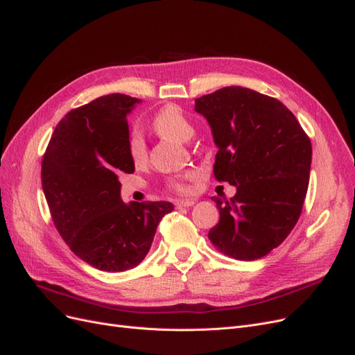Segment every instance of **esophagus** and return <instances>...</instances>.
I'll return each instance as SVG.
<instances>
[{"label": "esophagus", "instance_id": "obj_1", "mask_svg": "<svg viewBox=\"0 0 355 355\" xmlns=\"http://www.w3.org/2000/svg\"><path fill=\"white\" fill-rule=\"evenodd\" d=\"M196 202L194 200H178V202L175 203V206L178 207V209H181V207H190V206H193Z\"/></svg>", "mask_w": 355, "mask_h": 355}]
</instances>
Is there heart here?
<instances>
[{"label":"heart","instance_id":"1","mask_svg":"<svg viewBox=\"0 0 355 355\" xmlns=\"http://www.w3.org/2000/svg\"><path fill=\"white\" fill-rule=\"evenodd\" d=\"M152 128L162 136L173 137L182 142L191 139L194 133V128L189 117L182 113L178 105L168 104L153 116ZM128 153L135 164H142L146 159V142L145 137L139 130H133L128 137ZM193 174H186L182 177H175L169 181V189L180 194L190 193V186L187 180L191 178Z\"/></svg>","mask_w":355,"mask_h":355}]
</instances>
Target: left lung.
I'll return each instance as SVG.
<instances>
[{
  "instance_id": "obj_1",
  "label": "left lung",
  "mask_w": 355,
  "mask_h": 355,
  "mask_svg": "<svg viewBox=\"0 0 355 355\" xmlns=\"http://www.w3.org/2000/svg\"><path fill=\"white\" fill-rule=\"evenodd\" d=\"M219 148L218 181L236 187L219 209L209 239L225 255L254 261L277 248L297 223L309 186L312 144L277 98L243 87H225L196 98Z\"/></svg>"
}]
</instances>
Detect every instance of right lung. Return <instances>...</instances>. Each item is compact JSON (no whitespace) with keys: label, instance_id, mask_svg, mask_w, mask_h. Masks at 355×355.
Instances as JSON below:
<instances>
[{"label":"right lung","instance_id":"add662e5","mask_svg":"<svg viewBox=\"0 0 355 355\" xmlns=\"http://www.w3.org/2000/svg\"><path fill=\"white\" fill-rule=\"evenodd\" d=\"M141 100L109 94L58 123L42 161V187L52 220L71 251L101 271L142 263L169 202L120 198V174H133L128 114Z\"/></svg>","mask_w":355,"mask_h":355}]
</instances>
